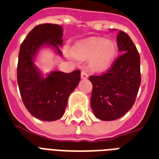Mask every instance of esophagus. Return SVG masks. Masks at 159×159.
Returning a JSON list of instances; mask_svg holds the SVG:
<instances>
[{"label": "esophagus", "instance_id": "34e87169", "mask_svg": "<svg viewBox=\"0 0 159 159\" xmlns=\"http://www.w3.org/2000/svg\"><path fill=\"white\" fill-rule=\"evenodd\" d=\"M81 77L83 78V79H85V78H88V74L87 73V71H85V70H82V71H81Z\"/></svg>", "mask_w": 159, "mask_h": 159}]
</instances>
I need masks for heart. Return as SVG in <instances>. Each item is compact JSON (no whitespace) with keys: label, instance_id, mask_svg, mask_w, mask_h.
<instances>
[{"label":"heart","instance_id":"heart-1","mask_svg":"<svg viewBox=\"0 0 159 159\" xmlns=\"http://www.w3.org/2000/svg\"><path fill=\"white\" fill-rule=\"evenodd\" d=\"M77 56L91 58V65L95 69L106 68L112 63L117 54V47L112 42L103 38H94L83 42L74 47Z\"/></svg>","mask_w":159,"mask_h":159}]
</instances>
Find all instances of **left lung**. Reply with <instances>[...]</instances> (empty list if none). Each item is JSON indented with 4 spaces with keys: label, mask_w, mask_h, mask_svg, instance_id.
I'll use <instances>...</instances> for the list:
<instances>
[{
    "label": "left lung",
    "mask_w": 159,
    "mask_h": 159,
    "mask_svg": "<svg viewBox=\"0 0 159 159\" xmlns=\"http://www.w3.org/2000/svg\"><path fill=\"white\" fill-rule=\"evenodd\" d=\"M120 54L106 72L93 75L91 107L98 118L112 121L123 117L135 102L141 84L140 56L128 34L117 36Z\"/></svg>",
    "instance_id": "8db88e82"
}]
</instances>
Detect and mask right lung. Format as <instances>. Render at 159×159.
I'll use <instances>...</instances> for the list:
<instances>
[{"label": "right lung", "mask_w": 159, "mask_h": 159, "mask_svg": "<svg viewBox=\"0 0 159 159\" xmlns=\"http://www.w3.org/2000/svg\"><path fill=\"white\" fill-rule=\"evenodd\" d=\"M62 28L45 23L35 26L20 45L17 64V82L23 103L28 112L43 121H55L62 117L69 95L81 78V71L65 73L55 71L43 78L33 62L34 57L45 44L55 47L61 54Z\"/></svg>", "instance_id": "add662e5"}]
</instances>
